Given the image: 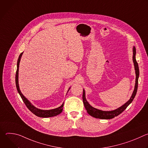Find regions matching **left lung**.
I'll return each instance as SVG.
<instances>
[{"mask_svg": "<svg viewBox=\"0 0 148 148\" xmlns=\"http://www.w3.org/2000/svg\"><path fill=\"white\" fill-rule=\"evenodd\" d=\"M133 61L134 62V66H135V73H136V81H135V89L133 92V94L130 98V99L126 102L122 107H119V108L111 111H104L99 110L98 109H96L95 108H93L91 105L88 103V102L87 101L86 99L85 96V91L83 90V94H82V100L83 103L84 105L87 112L92 116L96 118H99V119H112L114 118L115 116H118L120 114H121L126 108L128 107V105L132 102L133 99H134L137 90H138V78L139 75V67L138 62L135 58V55H136V49L135 47H134L133 49Z\"/></svg>", "mask_w": 148, "mask_h": 148, "instance_id": "8db88e82", "label": "left lung"}]
</instances>
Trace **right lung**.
<instances>
[{
    "mask_svg": "<svg viewBox=\"0 0 148 148\" xmlns=\"http://www.w3.org/2000/svg\"><path fill=\"white\" fill-rule=\"evenodd\" d=\"M23 53H21L18 57L17 62V70H16V88L18 92L19 93L21 98H22V100L23 101L24 103L26 105V107L34 115H36L37 116L39 117H42V118H48V117H51V116H56L58 114H60L62 111V107H63V105L64 103H62L61 106L58 108H57L56 109L53 110H41L40 109H38L34 107L33 105L23 95L21 92L20 89H19V86H18V67H19V62L20 61V58L22 57Z\"/></svg>",
    "mask_w": 148,
    "mask_h": 148,
    "instance_id": "right-lung-1",
    "label": "right lung"
}]
</instances>
